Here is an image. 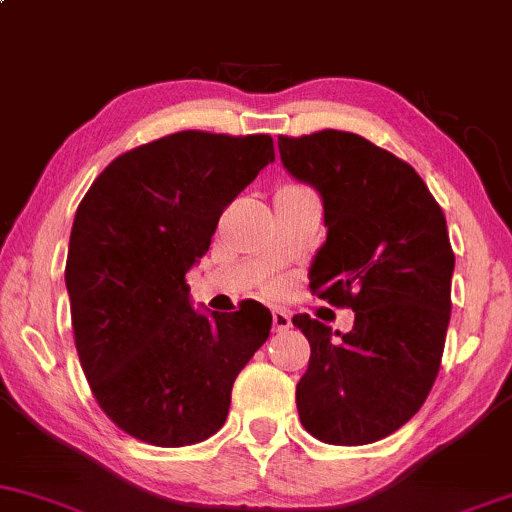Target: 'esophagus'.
I'll return each instance as SVG.
<instances>
[{"instance_id": "34e87169", "label": "esophagus", "mask_w": 512, "mask_h": 512, "mask_svg": "<svg viewBox=\"0 0 512 512\" xmlns=\"http://www.w3.org/2000/svg\"><path fill=\"white\" fill-rule=\"evenodd\" d=\"M272 327L274 332H286L291 327V317L284 310H274L272 313Z\"/></svg>"}]
</instances>
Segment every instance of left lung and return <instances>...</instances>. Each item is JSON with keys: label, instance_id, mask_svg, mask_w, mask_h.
Wrapping results in <instances>:
<instances>
[{"label": "left lung", "instance_id": "8db88e82", "mask_svg": "<svg viewBox=\"0 0 512 512\" xmlns=\"http://www.w3.org/2000/svg\"><path fill=\"white\" fill-rule=\"evenodd\" d=\"M279 154L325 204L310 291L356 313L339 338L293 317L310 342L298 416L325 443H375L407 424L438 378L455 269L445 214L407 161L354 132L281 134Z\"/></svg>", "mask_w": 512, "mask_h": 512}]
</instances>
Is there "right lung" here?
<instances>
[{
    "label": "right lung",
    "instance_id": "right-lung-1",
    "mask_svg": "<svg viewBox=\"0 0 512 512\" xmlns=\"http://www.w3.org/2000/svg\"><path fill=\"white\" fill-rule=\"evenodd\" d=\"M272 161L269 134L185 129L117 156L81 199L64 269L76 354L98 407L132 438L180 448L214 436L267 342L262 303L199 315L185 274Z\"/></svg>",
    "mask_w": 512,
    "mask_h": 512
}]
</instances>
